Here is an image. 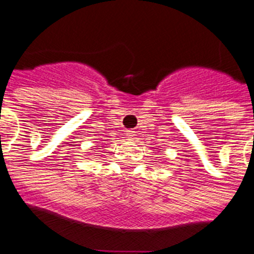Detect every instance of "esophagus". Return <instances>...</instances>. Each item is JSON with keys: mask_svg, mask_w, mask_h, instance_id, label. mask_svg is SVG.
Here are the masks:
<instances>
[{"mask_svg": "<svg viewBox=\"0 0 254 254\" xmlns=\"http://www.w3.org/2000/svg\"><path fill=\"white\" fill-rule=\"evenodd\" d=\"M126 134H127L128 138H132L133 137V130H127Z\"/></svg>", "mask_w": 254, "mask_h": 254, "instance_id": "esophagus-1", "label": "esophagus"}]
</instances>
